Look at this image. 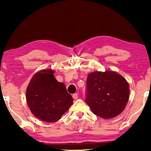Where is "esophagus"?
<instances>
[{"mask_svg":"<svg viewBox=\"0 0 151 151\" xmlns=\"http://www.w3.org/2000/svg\"><path fill=\"white\" fill-rule=\"evenodd\" d=\"M78 94L77 93H75V94H73V98L74 99H75V100H76V99H78Z\"/></svg>","mask_w":151,"mask_h":151,"instance_id":"34e87169","label":"esophagus"}]
</instances>
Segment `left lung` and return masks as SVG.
Wrapping results in <instances>:
<instances>
[{"label":"left lung","instance_id":"8db88e82","mask_svg":"<svg viewBox=\"0 0 151 151\" xmlns=\"http://www.w3.org/2000/svg\"><path fill=\"white\" fill-rule=\"evenodd\" d=\"M86 103L94 114L104 119L118 116L129 99V84L112 70L94 71L86 79Z\"/></svg>","mask_w":151,"mask_h":151}]
</instances>
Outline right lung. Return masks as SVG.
Wrapping results in <instances>:
<instances>
[{
    "label": "right lung",
    "instance_id": "right-lung-1",
    "mask_svg": "<svg viewBox=\"0 0 151 151\" xmlns=\"http://www.w3.org/2000/svg\"><path fill=\"white\" fill-rule=\"evenodd\" d=\"M54 73L52 69L36 73L26 91L27 103L32 114L47 122H55L60 119L73 103L65 84L57 81Z\"/></svg>",
    "mask_w": 151,
    "mask_h": 151
}]
</instances>
